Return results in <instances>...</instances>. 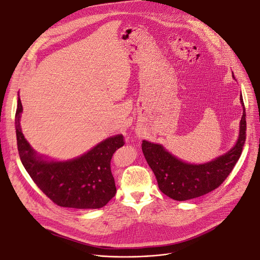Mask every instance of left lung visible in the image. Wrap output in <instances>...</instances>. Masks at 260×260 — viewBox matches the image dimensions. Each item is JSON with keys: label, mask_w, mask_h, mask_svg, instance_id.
<instances>
[{"label": "left lung", "mask_w": 260, "mask_h": 260, "mask_svg": "<svg viewBox=\"0 0 260 260\" xmlns=\"http://www.w3.org/2000/svg\"><path fill=\"white\" fill-rule=\"evenodd\" d=\"M244 113L240 123V135L235 144L225 154L205 164L184 162L161 145L143 141L144 156L153 171L159 190L168 197L184 201L203 196L216 190L232 171L239 160L246 141V112L241 93Z\"/></svg>", "instance_id": "1"}]
</instances>
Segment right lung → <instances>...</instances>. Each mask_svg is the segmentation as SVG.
<instances>
[{"instance_id": "obj_1", "label": "right lung", "mask_w": 260, "mask_h": 260, "mask_svg": "<svg viewBox=\"0 0 260 260\" xmlns=\"http://www.w3.org/2000/svg\"><path fill=\"white\" fill-rule=\"evenodd\" d=\"M21 102L15 113L17 149L23 167L54 203L79 209L101 208L116 194L111 171L113 153L124 145L122 135L106 139L87 153L67 161H48L37 155L20 128Z\"/></svg>"}]
</instances>
